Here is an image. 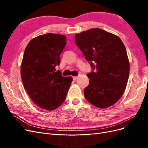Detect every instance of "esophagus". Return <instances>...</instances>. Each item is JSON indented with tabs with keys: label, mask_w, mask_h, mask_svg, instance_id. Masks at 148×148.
<instances>
[{
	"label": "esophagus",
	"mask_w": 148,
	"mask_h": 148,
	"mask_svg": "<svg viewBox=\"0 0 148 148\" xmlns=\"http://www.w3.org/2000/svg\"><path fill=\"white\" fill-rule=\"evenodd\" d=\"M77 78H78V77H76V76H75V77H73V80L77 79Z\"/></svg>",
	"instance_id": "1"
}]
</instances>
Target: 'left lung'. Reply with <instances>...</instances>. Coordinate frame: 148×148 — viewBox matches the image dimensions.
Here are the masks:
<instances>
[{"instance_id": "obj_1", "label": "left lung", "mask_w": 148, "mask_h": 148, "mask_svg": "<svg viewBox=\"0 0 148 148\" xmlns=\"http://www.w3.org/2000/svg\"><path fill=\"white\" fill-rule=\"evenodd\" d=\"M75 42L95 71L87 74L84 96L91 104L105 109L115 104L127 86L130 62L120 38L100 28L75 34Z\"/></svg>"}]
</instances>
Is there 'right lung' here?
Wrapping results in <instances>:
<instances>
[{
  "label": "right lung",
  "mask_w": 148,
  "mask_h": 148,
  "mask_svg": "<svg viewBox=\"0 0 148 148\" xmlns=\"http://www.w3.org/2000/svg\"><path fill=\"white\" fill-rule=\"evenodd\" d=\"M66 43L64 35L47 33L31 39L25 48L21 64L22 82L34 104L43 109L59 107L73 81L56 70Z\"/></svg>",
  "instance_id": "1"
}]
</instances>
